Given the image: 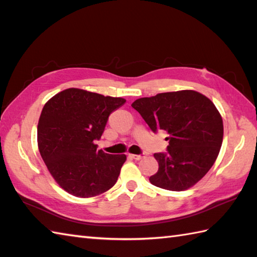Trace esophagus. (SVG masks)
I'll use <instances>...</instances> for the list:
<instances>
[{
	"instance_id": "esophagus-1",
	"label": "esophagus",
	"mask_w": 257,
	"mask_h": 257,
	"mask_svg": "<svg viewBox=\"0 0 257 257\" xmlns=\"http://www.w3.org/2000/svg\"><path fill=\"white\" fill-rule=\"evenodd\" d=\"M131 158L136 160V161H139V160L144 158V154H131Z\"/></svg>"
}]
</instances>
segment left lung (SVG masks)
I'll return each mask as SVG.
<instances>
[{
    "label": "left lung",
    "instance_id": "obj_1",
    "mask_svg": "<svg viewBox=\"0 0 257 257\" xmlns=\"http://www.w3.org/2000/svg\"><path fill=\"white\" fill-rule=\"evenodd\" d=\"M138 111L154 133H167L166 152L155 153L159 171L152 184L184 191L213 166L223 142V121L211 99L195 91L160 93L136 99Z\"/></svg>",
    "mask_w": 257,
    "mask_h": 257
}]
</instances>
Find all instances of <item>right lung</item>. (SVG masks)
<instances>
[{
    "instance_id": "obj_1",
    "label": "right lung",
    "mask_w": 257,
    "mask_h": 257,
    "mask_svg": "<svg viewBox=\"0 0 257 257\" xmlns=\"http://www.w3.org/2000/svg\"><path fill=\"white\" fill-rule=\"evenodd\" d=\"M126 102L78 88H67L49 99L38 124L40 154L63 190L92 197L116 183L126 156L97 151L108 116Z\"/></svg>"
}]
</instances>
